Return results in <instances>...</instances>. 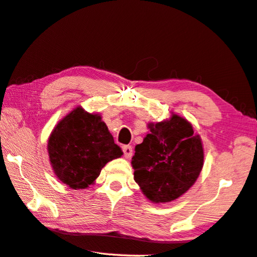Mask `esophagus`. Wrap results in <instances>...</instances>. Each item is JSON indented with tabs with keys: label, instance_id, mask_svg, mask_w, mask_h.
<instances>
[{
	"label": "esophagus",
	"instance_id": "34e87169",
	"mask_svg": "<svg viewBox=\"0 0 257 257\" xmlns=\"http://www.w3.org/2000/svg\"><path fill=\"white\" fill-rule=\"evenodd\" d=\"M122 151H123V154H124V157L127 158V160L132 158V156H133V147L132 146H129V145H125V146L122 147Z\"/></svg>",
	"mask_w": 257,
	"mask_h": 257
}]
</instances>
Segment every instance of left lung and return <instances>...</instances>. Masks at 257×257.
<instances>
[{"instance_id": "8db88e82", "label": "left lung", "mask_w": 257, "mask_h": 257, "mask_svg": "<svg viewBox=\"0 0 257 257\" xmlns=\"http://www.w3.org/2000/svg\"><path fill=\"white\" fill-rule=\"evenodd\" d=\"M148 129L151 134L135 147L134 179L149 201L171 202L184 194L201 173V138L190 121L175 113L161 122L148 123Z\"/></svg>"}]
</instances>
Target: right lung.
<instances>
[{"label": "right lung", "instance_id": "right-lung-1", "mask_svg": "<svg viewBox=\"0 0 257 257\" xmlns=\"http://www.w3.org/2000/svg\"><path fill=\"white\" fill-rule=\"evenodd\" d=\"M47 151L55 175L73 190L94 184L106 163L123 154L101 114L87 112L82 106L55 125Z\"/></svg>", "mask_w": 257, "mask_h": 257}]
</instances>
